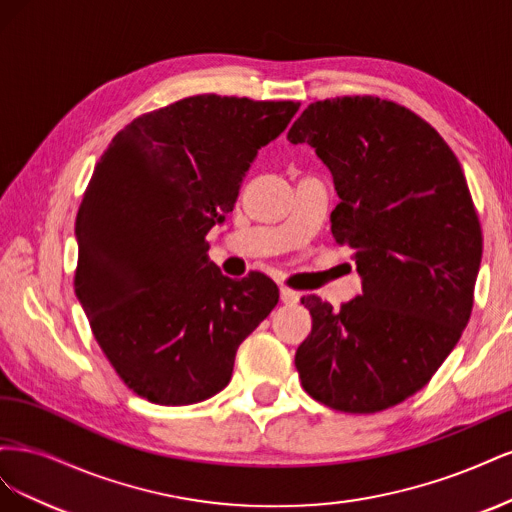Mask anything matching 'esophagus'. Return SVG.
Listing matches in <instances>:
<instances>
[{"label":"esophagus","mask_w":512,"mask_h":512,"mask_svg":"<svg viewBox=\"0 0 512 512\" xmlns=\"http://www.w3.org/2000/svg\"><path fill=\"white\" fill-rule=\"evenodd\" d=\"M299 297H301V294H299L297 290H292V288H288V286H282V288H280V299H282L284 305H294V303L299 301Z\"/></svg>","instance_id":"obj_1"}]
</instances>
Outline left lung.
<instances>
[{"label": "left lung", "mask_w": 512, "mask_h": 512, "mask_svg": "<svg viewBox=\"0 0 512 512\" xmlns=\"http://www.w3.org/2000/svg\"><path fill=\"white\" fill-rule=\"evenodd\" d=\"M288 141L331 168V232L350 245L363 294L333 309L301 301L312 333L294 354L309 397L374 414L412 397L466 329L483 235L461 164L410 108L376 96L309 104Z\"/></svg>", "instance_id": "left-lung-1"}]
</instances>
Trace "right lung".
I'll return each instance as SVG.
<instances>
[{"instance_id":"right-lung-1","label":"right lung","mask_w":512,"mask_h":512,"mask_svg":"<svg viewBox=\"0 0 512 512\" xmlns=\"http://www.w3.org/2000/svg\"><path fill=\"white\" fill-rule=\"evenodd\" d=\"M299 106L183 98L130 121L94 168L76 215L74 292L108 363L151 404L220 393L237 348L280 299L267 275H222L205 235Z\"/></svg>"}]
</instances>
